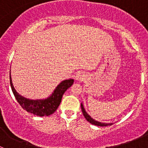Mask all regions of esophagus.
Segmentation results:
<instances>
[{
  "instance_id": "1",
  "label": "esophagus",
  "mask_w": 148,
  "mask_h": 148,
  "mask_svg": "<svg viewBox=\"0 0 148 148\" xmlns=\"http://www.w3.org/2000/svg\"><path fill=\"white\" fill-rule=\"evenodd\" d=\"M77 79L79 80V81H82L84 79V76L82 74H78L77 75Z\"/></svg>"
}]
</instances>
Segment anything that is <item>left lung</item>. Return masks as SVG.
Masks as SVG:
<instances>
[{
	"label": "left lung",
	"mask_w": 148,
	"mask_h": 148,
	"mask_svg": "<svg viewBox=\"0 0 148 148\" xmlns=\"http://www.w3.org/2000/svg\"><path fill=\"white\" fill-rule=\"evenodd\" d=\"M81 107H82V112H83V114L84 116V117L86 118V120L88 121L89 122H90L91 124H92V125H97V126H101V127H105V126H108V125H112V123H102V122H97V121L93 120V119L92 118V117H90V116L89 115V114H87V113L86 112V111H85L84 108L82 104H81Z\"/></svg>",
	"instance_id": "8db88e82"
}]
</instances>
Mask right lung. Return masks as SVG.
<instances>
[{
    "label": "right lung",
    "mask_w": 148,
    "mask_h": 148,
    "mask_svg": "<svg viewBox=\"0 0 148 148\" xmlns=\"http://www.w3.org/2000/svg\"><path fill=\"white\" fill-rule=\"evenodd\" d=\"M73 83H74L73 79L64 80L60 83V84L58 85L51 97L48 99L44 100H30L20 96L16 92L12 84L11 77L10 76V86L17 102L21 106L22 108L28 112L40 117L50 115L57 110L62 101V96L66 89L73 84Z\"/></svg>",
    "instance_id": "obj_1"
}]
</instances>
